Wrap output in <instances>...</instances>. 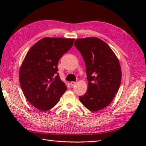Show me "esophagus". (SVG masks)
<instances>
[{"mask_svg":"<svg viewBox=\"0 0 146 146\" xmlns=\"http://www.w3.org/2000/svg\"><path fill=\"white\" fill-rule=\"evenodd\" d=\"M76 83L75 82H70V85L72 86H74L75 85H76Z\"/></svg>","mask_w":146,"mask_h":146,"instance_id":"obj_1","label":"esophagus"}]
</instances>
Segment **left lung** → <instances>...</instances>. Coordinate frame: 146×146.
Masks as SVG:
<instances>
[{
  "instance_id": "obj_1",
  "label": "left lung",
  "mask_w": 146,
  "mask_h": 146,
  "mask_svg": "<svg viewBox=\"0 0 146 146\" xmlns=\"http://www.w3.org/2000/svg\"><path fill=\"white\" fill-rule=\"evenodd\" d=\"M74 46L85 63L88 82L86 92L79 99L90 111H99L111 102L119 90L122 77L120 64L111 48L99 38L77 39Z\"/></svg>"
}]
</instances>
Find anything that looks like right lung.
<instances>
[{"instance_id": "obj_1", "label": "right lung", "mask_w": 146, "mask_h": 146, "mask_svg": "<svg viewBox=\"0 0 146 146\" xmlns=\"http://www.w3.org/2000/svg\"><path fill=\"white\" fill-rule=\"evenodd\" d=\"M74 41V39L46 37L27 52L20 69L19 82L26 99L36 108L50 110L67 90L57 72V65Z\"/></svg>"}]
</instances>
